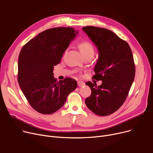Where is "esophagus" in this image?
I'll return each mask as SVG.
<instances>
[{"label": "esophagus", "instance_id": "34e87169", "mask_svg": "<svg viewBox=\"0 0 153 153\" xmlns=\"http://www.w3.org/2000/svg\"><path fill=\"white\" fill-rule=\"evenodd\" d=\"M77 85H78V86H82L85 85V83L83 82H82V81H78L77 82Z\"/></svg>", "mask_w": 153, "mask_h": 153}]
</instances>
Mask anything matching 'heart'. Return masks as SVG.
<instances>
[{"instance_id": "b5f03b06", "label": "heart", "mask_w": 153, "mask_h": 153, "mask_svg": "<svg viewBox=\"0 0 153 153\" xmlns=\"http://www.w3.org/2000/svg\"><path fill=\"white\" fill-rule=\"evenodd\" d=\"M79 50L83 57L90 55H94V50L91 43L88 41L81 42L79 45ZM67 52V50L65 51Z\"/></svg>"}]
</instances>
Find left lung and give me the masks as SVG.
Instances as JSON below:
<instances>
[{
    "instance_id": "left-lung-1",
    "label": "left lung",
    "mask_w": 153,
    "mask_h": 153,
    "mask_svg": "<svg viewBox=\"0 0 153 153\" xmlns=\"http://www.w3.org/2000/svg\"><path fill=\"white\" fill-rule=\"evenodd\" d=\"M82 30L99 52L93 78L102 81L99 86L91 82L85 83L91 90L85 103L98 116L110 115L124 103L134 81L136 70L132 51L127 42L110 30L92 26Z\"/></svg>"
}]
</instances>
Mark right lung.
Returning a JSON list of instances; mask_svg holds the SVG:
<instances>
[{
	"mask_svg": "<svg viewBox=\"0 0 153 153\" xmlns=\"http://www.w3.org/2000/svg\"><path fill=\"white\" fill-rule=\"evenodd\" d=\"M77 34L70 27L48 29L27 42L20 52L19 86L32 108L41 114H50L59 110L77 88V82L71 78L57 82L53 70Z\"/></svg>",
	"mask_w": 153,
	"mask_h": 153,
	"instance_id": "1",
	"label": "right lung"
}]
</instances>
